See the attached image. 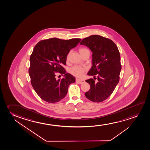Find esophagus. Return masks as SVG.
I'll return each mask as SVG.
<instances>
[{"label":"esophagus","mask_w":150,"mask_h":150,"mask_svg":"<svg viewBox=\"0 0 150 150\" xmlns=\"http://www.w3.org/2000/svg\"><path fill=\"white\" fill-rule=\"evenodd\" d=\"M76 81L77 82H78V83H79L81 84L83 83H84V82H85V81H84V80H83V79H76Z\"/></svg>","instance_id":"esophagus-1"}]
</instances>
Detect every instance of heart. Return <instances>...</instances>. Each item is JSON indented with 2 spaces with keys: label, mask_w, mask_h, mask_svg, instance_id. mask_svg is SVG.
I'll return each instance as SVG.
<instances>
[{
  "label": "heart",
  "mask_w": 150,
  "mask_h": 150,
  "mask_svg": "<svg viewBox=\"0 0 150 150\" xmlns=\"http://www.w3.org/2000/svg\"><path fill=\"white\" fill-rule=\"evenodd\" d=\"M80 55L82 56L86 53H90V50L87 48L86 47H81L79 50ZM71 52H69L67 57V60H68L69 59ZM88 68L86 67L78 66H75L72 67L70 69V72L71 74H72L74 76L76 77H81L83 75L84 73L86 72Z\"/></svg>",
  "instance_id": "1"
}]
</instances>
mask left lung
Here are the masks:
<instances>
[{
  "label": "left lung",
  "instance_id": "obj_1",
  "mask_svg": "<svg viewBox=\"0 0 150 150\" xmlns=\"http://www.w3.org/2000/svg\"><path fill=\"white\" fill-rule=\"evenodd\" d=\"M80 44L93 52L92 67L88 75L93 76L94 79L86 80L90 84V90L85 96L91 101L101 102L111 95L119 83L122 68L119 49L111 40L99 35L86 38Z\"/></svg>",
  "mask_w": 150,
  "mask_h": 150
}]
</instances>
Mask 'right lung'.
I'll return each instance as SVG.
<instances>
[{"mask_svg":"<svg viewBox=\"0 0 150 150\" xmlns=\"http://www.w3.org/2000/svg\"><path fill=\"white\" fill-rule=\"evenodd\" d=\"M81 40H62L56 38L40 41L30 57L29 76L33 89L44 101L50 103L60 101L66 96L70 84L75 82L74 76L66 73L63 67L67 55ZM57 72L64 77L57 80Z\"/></svg>","mask_w":150,"mask_h":150,"instance_id":"add662e5","label":"right lung"}]
</instances>
